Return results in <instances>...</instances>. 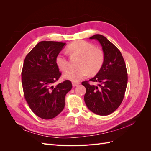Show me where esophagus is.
Returning a JSON list of instances; mask_svg holds the SVG:
<instances>
[{"label": "esophagus", "instance_id": "1", "mask_svg": "<svg viewBox=\"0 0 151 151\" xmlns=\"http://www.w3.org/2000/svg\"><path fill=\"white\" fill-rule=\"evenodd\" d=\"M80 83H76V82H72V86L73 87H76L77 86H78Z\"/></svg>", "mask_w": 151, "mask_h": 151}]
</instances>
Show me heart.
Masks as SVG:
<instances>
[{"label":"heart","mask_w":151,"mask_h":151,"mask_svg":"<svg viewBox=\"0 0 151 151\" xmlns=\"http://www.w3.org/2000/svg\"><path fill=\"white\" fill-rule=\"evenodd\" d=\"M67 51L71 55L80 56L78 68H70L63 75V78L72 82H78L84 77L96 74L102 67L104 62V53L102 50L84 40H78L69 44ZM55 63L59 69L65 71L69 67L68 59L62 53H58L55 58Z\"/></svg>","instance_id":"b5f03b06"}]
</instances>
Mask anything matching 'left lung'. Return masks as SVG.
I'll list each match as a JSON object with an SVG mask.
<instances>
[{
  "label": "left lung",
  "mask_w": 151,
  "mask_h": 151,
  "mask_svg": "<svg viewBox=\"0 0 151 151\" xmlns=\"http://www.w3.org/2000/svg\"><path fill=\"white\" fill-rule=\"evenodd\" d=\"M89 38L101 44L104 62L98 74L89 79L97 82V86L91 85L88 81L82 83L86 89L84 101L92 112L108 115L120 106L124 98L128 81L126 65L120 50L106 37L95 35Z\"/></svg>",
  "instance_id": "8db88e82"
}]
</instances>
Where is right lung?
I'll list each match as a JSON object with an SVG mask.
<instances>
[{"label": "right lung", "instance_id": "obj_1", "mask_svg": "<svg viewBox=\"0 0 151 151\" xmlns=\"http://www.w3.org/2000/svg\"><path fill=\"white\" fill-rule=\"evenodd\" d=\"M65 45L42 41L24 59L21 72L24 98L32 111L42 119H52L62 111L65 95L72 89L69 80L53 86L61 76L55 58Z\"/></svg>", "mask_w": 151, "mask_h": 151}]
</instances>
